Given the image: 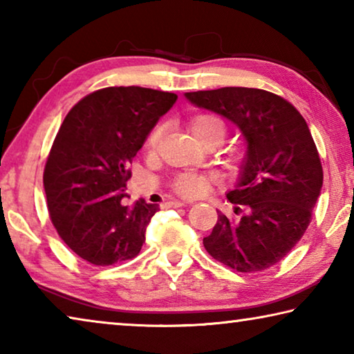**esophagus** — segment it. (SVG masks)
I'll use <instances>...</instances> for the list:
<instances>
[{
  "mask_svg": "<svg viewBox=\"0 0 354 354\" xmlns=\"http://www.w3.org/2000/svg\"><path fill=\"white\" fill-rule=\"evenodd\" d=\"M165 206L167 207H183V206H185V203L178 201V200H171L169 203H165Z\"/></svg>",
  "mask_w": 354,
  "mask_h": 354,
  "instance_id": "34e87169",
  "label": "esophagus"
}]
</instances>
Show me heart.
Masks as SVG:
<instances>
[{
	"instance_id": "obj_1",
	"label": "heart",
	"mask_w": 354,
	"mask_h": 354,
	"mask_svg": "<svg viewBox=\"0 0 354 354\" xmlns=\"http://www.w3.org/2000/svg\"><path fill=\"white\" fill-rule=\"evenodd\" d=\"M190 131L194 133L195 139L198 140L201 145L206 143H220L226 136V124L223 118L215 115V113H198L190 120ZM164 134V127L158 124L151 133H149L147 139V149L149 153L158 151L160 139ZM171 189L176 192L178 195L185 196V198H196V196L205 195L209 189V179L205 175L194 171L179 173L178 176L171 181Z\"/></svg>"
}]
</instances>
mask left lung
Masks as SVG:
<instances>
[{
    "instance_id": "1",
    "label": "left lung",
    "mask_w": 354,
    "mask_h": 354,
    "mask_svg": "<svg viewBox=\"0 0 354 354\" xmlns=\"http://www.w3.org/2000/svg\"><path fill=\"white\" fill-rule=\"evenodd\" d=\"M190 103L231 120L247 139L241 176L227 200L237 220L218 214L203 245L242 273L267 270L306 232L323 184L320 156L306 120L279 95L248 87L185 93Z\"/></svg>"
}]
</instances>
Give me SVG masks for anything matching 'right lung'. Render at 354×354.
<instances>
[{
  "mask_svg": "<svg viewBox=\"0 0 354 354\" xmlns=\"http://www.w3.org/2000/svg\"><path fill=\"white\" fill-rule=\"evenodd\" d=\"M176 93L106 87L67 113L48 156L44 185L59 237L93 266L133 259L159 205L123 206L129 165Z\"/></svg>",
  "mask_w": 354,
  "mask_h": 354,
  "instance_id": "obj_1",
  "label": "right lung"
}]
</instances>
